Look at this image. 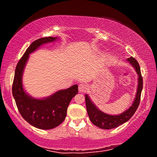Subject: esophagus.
Wrapping results in <instances>:
<instances>
[{
	"label": "esophagus",
	"instance_id": "34e87169",
	"mask_svg": "<svg viewBox=\"0 0 157 157\" xmlns=\"http://www.w3.org/2000/svg\"><path fill=\"white\" fill-rule=\"evenodd\" d=\"M78 89L79 92H85L87 89H88V86H87L86 84H84V83L79 84L78 86Z\"/></svg>",
	"mask_w": 157,
	"mask_h": 157
}]
</instances>
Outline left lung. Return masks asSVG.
Returning a JSON list of instances; mask_svg holds the SVG:
<instances>
[{"mask_svg":"<svg viewBox=\"0 0 157 157\" xmlns=\"http://www.w3.org/2000/svg\"><path fill=\"white\" fill-rule=\"evenodd\" d=\"M127 60L134 66L138 75H139V79H138L139 84H138L136 98H135L133 104L128 109L124 111L123 113L120 114V115H109V114L105 113L98 109L94 103L91 102V100H90L89 95H85L86 110L90 121L95 126L100 127L101 129H111L126 123L127 121H128L132 118V116L136 112L137 108L139 107L140 101V95H141V91L143 89V77L141 76L140 66L136 59L134 57H130Z\"/></svg>","mask_w":157,"mask_h":157,"instance_id":"8db88e82","label":"left lung"}]
</instances>
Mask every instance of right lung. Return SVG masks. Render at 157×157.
Returning a JSON list of instances; mask_svg holds the SVG:
<instances>
[{"label": "right lung", "instance_id": "obj_1", "mask_svg": "<svg viewBox=\"0 0 157 157\" xmlns=\"http://www.w3.org/2000/svg\"><path fill=\"white\" fill-rule=\"evenodd\" d=\"M57 37H44L33 41L21 58L15 69L12 84V94L21 116L31 125L41 129H50L62 123L72 98L78 93V86L73 85L65 90H59L44 99H35L25 92L22 75L30 54L42 44L56 40Z\"/></svg>", "mask_w": 157, "mask_h": 157}]
</instances>
